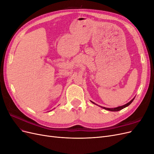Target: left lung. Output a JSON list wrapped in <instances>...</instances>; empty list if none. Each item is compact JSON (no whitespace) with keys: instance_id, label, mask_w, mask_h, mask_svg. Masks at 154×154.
<instances>
[{"instance_id":"left-lung-1","label":"left lung","mask_w":154,"mask_h":154,"mask_svg":"<svg viewBox=\"0 0 154 154\" xmlns=\"http://www.w3.org/2000/svg\"><path fill=\"white\" fill-rule=\"evenodd\" d=\"M134 98H135V97H134V98H133V99H132L131 101H130L128 102V103H126V104H125V105H122V106H118V107H116V108H112V109H110V108H106V107L100 106V105H97L96 103H94V102H93V101H91L92 102V103H94V104H95V105H97V106H100V107H101V108L103 109H105V110H109V111H112V112H117V111H119V110H122L123 109L125 108V107H127V106H128V105H130V104L132 103V102L134 101Z\"/></svg>"}]
</instances>
